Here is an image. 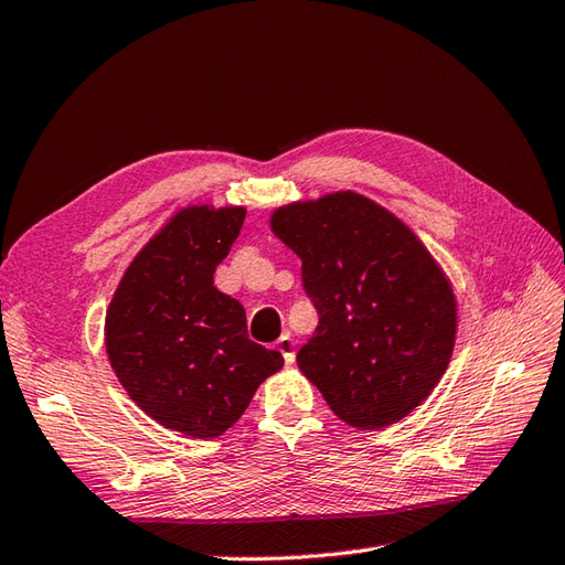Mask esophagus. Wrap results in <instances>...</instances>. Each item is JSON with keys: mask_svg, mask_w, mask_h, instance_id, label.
<instances>
[{"mask_svg": "<svg viewBox=\"0 0 565 565\" xmlns=\"http://www.w3.org/2000/svg\"><path fill=\"white\" fill-rule=\"evenodd\" d=\"M277 349L281 351V356H284V363L286 365H291L294 361H296V353H294V339L288 337V334H284L279 342H277Z\"/></svg>", "mask_w": 565, "mask_h": 565, "instance_id": "esophagus-1", "label": "esophagus"}]
</instances>
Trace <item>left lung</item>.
<instances>
[{"label": "left lung", "instance_id": "1", "mask_svg": "<svg viewBox=\"0 0 565 565\" xmlns=\"http://www.w3.org/2000/svg\"><path fill=\"white\" fill-rule=\"evenodd\" d=\"M269 226L303 262L320 315L298 369L344 424L375 430L402 422L452 359L448 274L399 216L353 190L277 206Z\"/></svg>", "mask_w": 565, "mask_h": 565}]
</instances>
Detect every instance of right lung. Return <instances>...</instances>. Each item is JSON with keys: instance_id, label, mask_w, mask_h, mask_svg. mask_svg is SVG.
Segmentation results:
<instances>
[{"instance_id": "obj_1", "label": "right lung", "mask_w": 565, "mask_h": 565, "mask_svg": "<svg viewBox=\"0 0 565 565\" xmlns=\"http://www.w3.org/2000/svg\"><path fill=\"white\" fill-rule=\"evenodd\" d=\"M245 206L178 209L129 262L105 310V353L156 424L216 438L245 414L284 356L247 337L245 310L214 286Z\"/></svg>"}]
</instances>
